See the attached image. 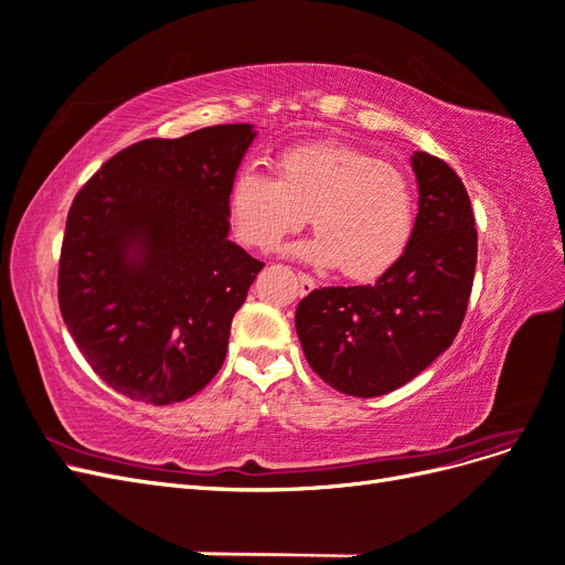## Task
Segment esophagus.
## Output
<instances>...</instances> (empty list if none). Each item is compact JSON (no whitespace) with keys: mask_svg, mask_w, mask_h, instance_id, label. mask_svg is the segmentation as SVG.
I'll use <instances>...</instances> for the list:
<instances>
[{"mask_svg":"<svg viewBox=\"0 0 565 565\" xmlns=\"http://www.w3.org/2000/svg\"><path fill=\"white\" fill-rule=\"evenodd\" d=\"M299 287H301V295H309L316 287V280L311 276H306V273H299Z\"/></svg>","mask_w":565,"mask_h":565,"instance_id":"obj_1","label":"esophagus"}]
</instances>
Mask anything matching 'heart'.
<instances>
[{
  "mask_svg": "<svg viewBox=\"0 0 565 565\" xmlns=\"http://www.w3.org/2000/svg\"><path fill=\"white\" fill-rule=\"evenodd\" d=\"M306 214L318 233L295 247L299 256L339 266L351 280H374L405 254L417 207L396 167L349 146H297L280 156L278 177L254 164L235 174L231 218L243 243L278 245Z\"/></svg>",
  "mask_w": 565,
  "mask_h": 565,
  "instance_id": "obj_1",
  "label": "heart"
}]
</instances>
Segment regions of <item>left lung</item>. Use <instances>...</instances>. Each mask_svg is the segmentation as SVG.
Segmentation results:
<instances>
[{"instance_id":"obj_1","label":"left lung","mask_w":565,"mask_h":565,"mask_svg":"<svg viewBox=\"0 0 565 565\" xmlns=\"http://www.w3.org/2000/svg\"><path fill=\"white\" fill-rule=\"evenodd\" d=\"M413 169L419 212L398 264L374 285L313 289L297 306L306 361L347 396H384L415 380L467 313L478 252L467 188L429 152H415Z\"/></svg>"}]
</instances>
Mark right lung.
Returning <instances> with one entry per match:
<instances>
[{"label": "right lung", "instance_id": "1", "mask_svg": "<svg viewBox=\"0 0 565 565\" xmlns=\"http://www.w3.org/2000/svg\"><path fill=\"white\" fill-rule=\"evenodd\" d=\"M252 125L146 139L79 188L65 221L58 306L92 370L131 401L195 396L224 365L235 311L264 268L228 241Z\"/></svg>", "mask_w": 565, "mask_h": 565}]
</instances>
